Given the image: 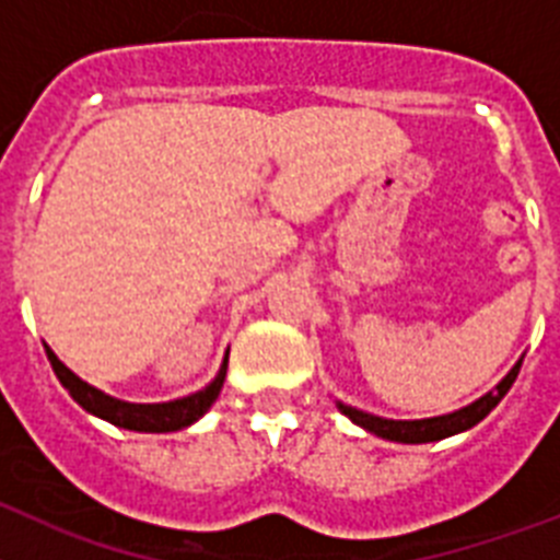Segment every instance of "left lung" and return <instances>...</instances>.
Returning a JSON list of instances; mask_svg holds the SVG:
<instances>
[{"instance_id": "1", "label": "left lung", "mask_w": 560, "mask_h": 560, "mask_svg": "<svg viewBox=\"0 0 560 560\" xmlns=\"http://www.w3.org/2000/svg\"><path fill=\"white\" fill-rule=\"evenodd\" d=\"M518 370H522V361H518L516 368H513L511 373L499 381V387L493 389V393H488V395H482L479 400H474L471 407H465V409H459V412H452V415H440V418L387 420V418H375V415H368V412H359V409L345 407V404H339V409L348 415L350 420H353L355 427L368 429V432L378 434V438H384V440H395V443H432V440L452 438V434L477 427L479 420L491 412L499 400L508 395V389H511L513 381H516Z\"/></svg>"}]
</instances>
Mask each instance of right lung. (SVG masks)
Instances as JSON below:
<instances>
[{"label":"right lung","mask_w":560,"mask_h":560,"mask_svg":"<svg viewBox=\"0 0 560 560\" xmlns=\"http://www.w3.org/2000/svg\"><path fill=\"white\" fill-rule=\"evenodd\" d=\"M47 350V359L49 364H52V370H56L58 381H61L63 387L69 389V395H72L86 412L108 420L114 427L131 429V432H176V429L190 427V423H196V420L212 407V400L219 398L226 375L224 359L221 373L215 375V381L207 384L205 389H199V393H192L179 400H171V404H126V400H117L112 398V395L101 393V389L89 387L86 381L78 378L63 361H58V355L52 353V350Z\"/></svg>","instance_id":"add662e5"}]
</instances>
